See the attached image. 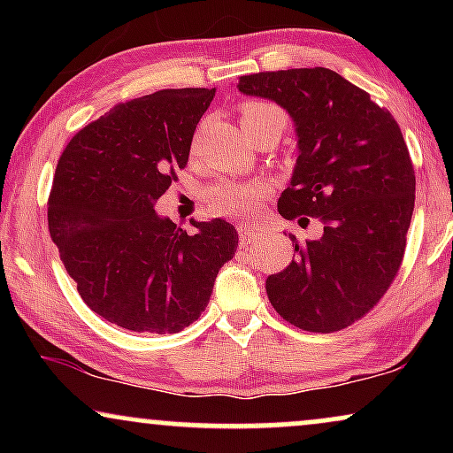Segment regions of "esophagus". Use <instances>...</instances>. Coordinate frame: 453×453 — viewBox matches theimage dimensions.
Instances as JSON below:
<instances>
[{"label": "esophagus", "mask_w": 453, "mask_h": 453, "mask_svg": "<svg viewBox=\"0 0 453 453\" xmlns=\"http://www.w3.org/2000/svg\"><path fill=\"white\" fill-rule=\"evenodd\" d=\"M239 234H241V247H245V245H250L253 239L259 237V228L257 226L241 225L239 226Z\"/></svg>", "instance_id": "esophagus-1"}]
</instances>
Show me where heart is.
I'll return each instance as SVG.
<instances>
[{
    "instance_id": "1",
    "label": "heart",
    "mask_w": 453,
    "mask_h": 453,
    "mask_svg": "<svg viewBox=\"0 0 453 453\" xmlns=\"http://www.w3.org/2000/svg\"><path fill=\"white\" fill-rule=\"evenodd\" d=\"M241 126H243L245 134L253 138V135L264 132V129H276L282 134L284 117L282 109L268 101H247L241 104L239 109ZM268 183L264 181H234V179H225V181L214 183L212 188L206 191V203L214 214L225 216H245L253 214L268 196Z\"/></svg>"
}]
</instances>
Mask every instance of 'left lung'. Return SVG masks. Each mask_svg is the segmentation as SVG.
Masks as SVG:
<instances>
[{
    "label": "left lung",
    "instance_id": "left-lung-1",
    "mask_svg": "<svg viewBox=\"0 0 453 453\" xmlns=\"http://www.w3.org/2000/svg\"><path fill=\"white\" fill-rule=\"evenodd\" d=\"M243 95L270 98L295 121L299 157L278 200L287 220L319 219L265 293L282 319L330 334L373 309L398 274L414 210V169L392 113L327 67L241 76Z\"/></svg>",
    "mask_w": 453,
    "mask_h": 453
}]
</instances>
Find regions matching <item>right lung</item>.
Returning a JSON list of instances; mask_svg holds the SVG:
<instances>
[{
  "mask_svg": "<svg viewBox=\"0 0 453 453\" xmlns=\"http://www.w3.org/2000/svg\"><path fill=\"white\" fill-rule=\"evenodd\" d=\"M216 88H169L117 104L61 152L49 233L82 301L132 332L177 334L200 318L239 234L226 220L188 234L154 203L188 165Z\"/></svg>",
  "mask_w": 453,
  "mask_h": 453,
  "instance_id": "right-lung-1",
  "label": "right lung"
}]
</instances>
